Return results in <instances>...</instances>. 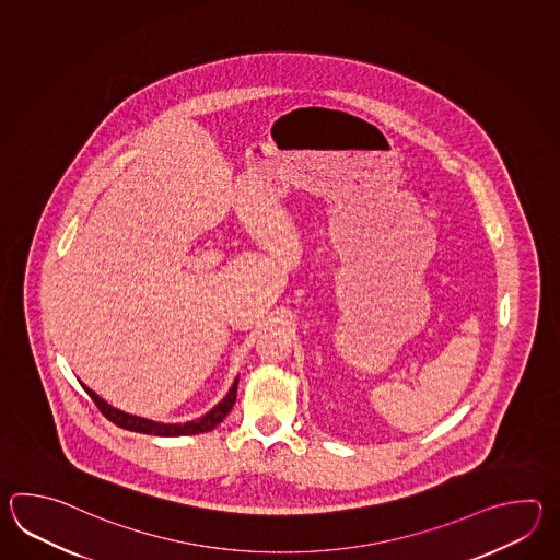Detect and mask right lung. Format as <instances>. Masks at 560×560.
<instances>
[{"mask_svg":"<svg viewBox=\"0 0 560 560\" xmlns=\"http://www.w3.org/2000/svg\"><path fill=\"white\" fill-rule=\"evenodd\" d=\"M85 393L90 394V398L94 400L95 406L100 408V412L114 422L119 429L131 430V432H142V434H152V436H186V434H200V432H208V430L215 429L224 418L228 417V412L232 410V406L236 402V393H238V378L232 384V388L228 390L226 396L222 402L206 412L203 417L190 420V422H184V424H164V422H154V420H148V418L133 417L128 415L124 410H118L112 405H107L104 398H100L94 390H90L88 386H84Z\"/></svg>","mask_w":560,"mask_h":560,"instance_id":"1","label":"right lung"}]
</instances>
